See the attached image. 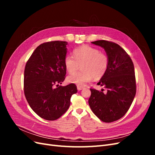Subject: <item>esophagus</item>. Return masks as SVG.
I'll return each mask as SVG.
<instances>
[{
    "instance_id": "34e87169",
    "label": "esophagus",
    "mask_w": 155,
    "mask_h": 155,
    "mask_svg": "<svg viewBox=\"0 0 155 155\" xmlns=\"http://www.w3.org/2000/svg\"><path fill=\"white\" fill-rule=\"evenodd\" d=\"M77 88H78V91H81V90H82V89L84 88V87H81V86H78Z\"/></svg>"
}]
</instances>
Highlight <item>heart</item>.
Returning a JSON list of instances; mask_svg holds the SVG:
<instances>
[{"label":"heart","mask_w":155,"mask_h":155,"mask_svg":"<svg viewBox=\"0 0 155 155\" xmlns=\"http://www.w3.org/2000/svg\"><path fill=\"white\" fill-rule=\"evenodd\" d=\"M74 57L67 55L64 59V64L70 74L76 72L81 65L82 71L68 77L69 83L78 86L84 85L90 81L92 78L100 79L107 72L109 67V59L107 54L92 46L83 45L75 49Z\"/></svg>","instance_id":"1"}]
</instances>
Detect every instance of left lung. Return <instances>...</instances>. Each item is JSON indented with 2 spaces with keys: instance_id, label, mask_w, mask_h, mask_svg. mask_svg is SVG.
Listing matches in <instances>:
<instances>
[{
  "instance_id": "8db88e82",
  "label": "left lung",
  "mask_w": 155,
  "mask_h": 155,
  "mask_svg": "<svg viewBox=\"0 0 155 155\" xmlns=\"http://www.w3.org/2000/svg\"><path fill=\"white\" fill-rule=\"evenodd\" d=\"M92 43L104 48L109 59L108 70L98 85L101 91L91 88L88 104L98 118L106 123L113 122L127 113L137 92L134 64L128 54L120 45L100 40Z\"/></svg>"
}]
</instances>
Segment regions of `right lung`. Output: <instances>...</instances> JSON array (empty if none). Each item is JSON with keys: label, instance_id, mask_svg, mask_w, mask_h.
I'll return each mask as SVG.
<instances>
[{"label": "right lung", "instance_id": "add662e5", "mask_svg": "<svg viewBox=\"0 0 155 155\" xmlns=\"http://www.w3.org/2000/svg\"><path fill=\"white\" fill-rule=\"evenodd\" d=\"M67 45L66 41H59L40 45L25 66L26 99L31 109L46 120H55L64 114L70 105V97L78 92L74 83L58 87L66 78L64 59Z\"/></svg>", "mask_w": 155, "mask_h": 155}]
</instances>
